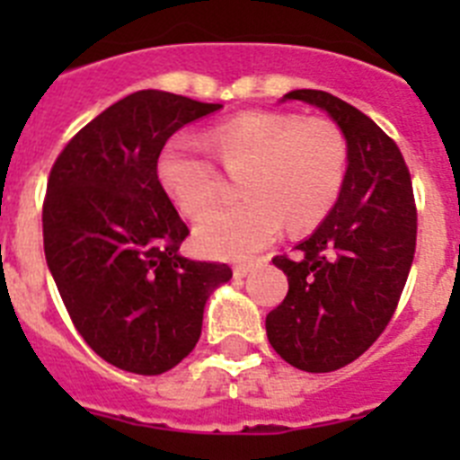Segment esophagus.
<instances>
[{
    "mask_svg": "<svg viewBox=\"0 0 460 460\" xmlns=\"http://www.w3.org/2000/svg\"><path fill=\"white\" fill-rule=\"evenodd\" d=\"M255 265H258L255 260H249V262H237V265H234V276H239V279H242V276L249 274Z\"/></svg>",
    "mask_w": 460,
    "mask_h": 460,
    "instance_id": "1",
    "label": "esophagus"
}]
</instances>
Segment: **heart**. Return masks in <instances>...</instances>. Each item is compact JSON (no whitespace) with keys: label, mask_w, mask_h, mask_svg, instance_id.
I'll return each instance as SVG.
<instances>
[{"label":"heart","mask_w":460,"mask_h":460,"mask_svg":"<svg viewBox=\"0 0 460 460\" xmlns=\"http://www.w3.org/2000/svg\"><path fill=\"white\" fill-rule=\"evenodd\" d=\"M207 147L230 174L239 175L242 202L211 211L195 227L205 253L243 258L262 249L283 221L290 230L318 226L339 200L348 168V145L329 119L253 110L218 121ZM156 180L184 217L198 218L217 205L221 174L190 136L177 133L156 158Z\"/></svg>","instance_id":"b5f03b06"}]
</instances>
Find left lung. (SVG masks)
I'll return each instance as SVG.
<instances>
[{
  "label": "left lung",
  "mask_w": 460,
  "mask_h": 460,
  "mask_svg": "<svg viewBox=\"0 0 460 460\" xmlns=\"http://www.w3.org/2000/svg\"><path fill=\"white\" fill-rule=\"evenodd\" d=\"M283 101L324 110L348 142L343 189L329 217L276 255L288 276L286 299L267 315V339L299 371L329 373L361 357L398 306L417 246V207L396 142L355 105L320 89Z\"/></svg>",
  "instance_id": "8db88e82"
}]
</instances>
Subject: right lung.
Returning a JSON list of instances; mask_svg holds the SVG:
<instances>
[{
	"instance_id": "obj_1",
	"label": "right lung",
	"mask_w": 460,
	"mask_h": 460,
	"mask_svg": "<svg viewBox=\"0 0 460 460\" xmlns=\"http://www.w3.org/2000/svg\"><path fill=\"white\" fill-rule=\"evenodd\" d=\"M180 93L142 89L68 140L48 177L43 249L84 343L137 376L177 367L195 348L223 262L180 255L189 227L156 180L174 131L217 112Z\"/></svg>"
}]
</instances>
